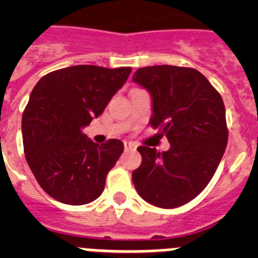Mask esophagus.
<instances>
[{
	"mask_svg": "<svg viewBox=\"0 0 258 258\" xmlns=\"http://www.w3.org/2000/svg\"><path fill=\"white\" fill-rule=\"evenodd\" d=\"M124 149L125 150H134L136 149V146L131 142H124Z\"/></svg>",
	"mask_w": 258,
	"mask_h": 258,
	"instance_id": "1",
	"label": "esophagus"
}]
</instances>
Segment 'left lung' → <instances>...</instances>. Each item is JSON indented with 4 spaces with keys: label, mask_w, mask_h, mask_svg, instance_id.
<instances>
[{
    "label": "left lung",
    "mask_w": 258,
    "mask_h": 258,
    "mask_svg": "<svg viewBox=\"0 0 258 258\" xmlns=\"http://www.w3.org/2000/svg\"><path fill=\"white\" fill-rule=\"evenodd\" d=\"M133 81L149 90L150 125L170 143L163 152L137 149L142 163L132 174L134 187L152 206L177 208L207 187L225 154L229 132L222 98L204 75L188 67H143Z\"/></svg>",
    "instance_id": "obj_1"
}]
</instances>
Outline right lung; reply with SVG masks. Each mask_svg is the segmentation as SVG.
Returning a JSON list of instances; mask_svg holds the SVG:
<instances>
[{"mask_svg":"<svg viewBox=\"0 0 258 258\" xmlns=\"http://www.w3.org/2000/svg\"><path fill=\"white\" fill-rule=\"evenodd\" d=\"M131 72L74 66L45 75L32 90L22 117L26 160L42 190L58 202L83 206L103 192L124 145H97L83 127L102 115Z\"/></svg>","mask_w":258,"mask_h":258,"instance_id":"add662e5","label":"right lung"}]
</instances>
